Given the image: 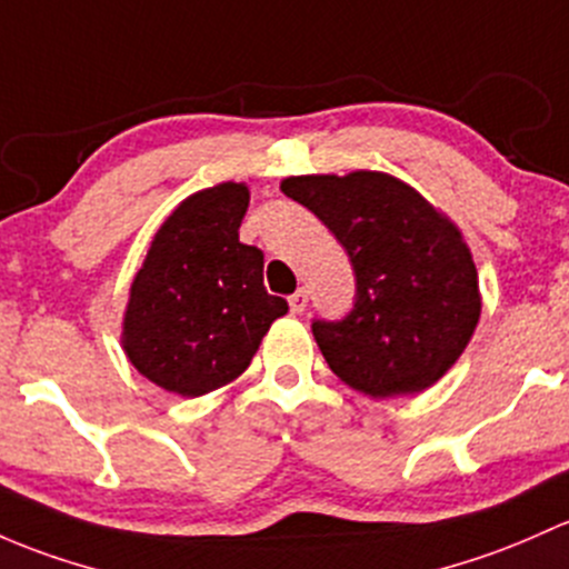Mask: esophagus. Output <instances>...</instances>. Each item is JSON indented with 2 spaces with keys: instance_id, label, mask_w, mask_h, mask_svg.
<instances>
[{
  "instance_id": "34e87169",
  "label": "esophagus",
  "mask_w": 569,
  "mask_h": 569,
  "mask_svg": "<svg viewBox=\"0 0 569 569\" xmlns=\"http://www.w3.org/2000/svg\"><path fill=\"white\" fill-rule=\"evenodd\" d=\"M289 308H291V313H302V310L308 308V291L297 289L295 295L289 297Z\"/></svg>"
}]
</instances>
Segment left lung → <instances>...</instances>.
Returning a JSON list of instances; mask_svg holds the SVG:
<instances>
[{
	"label": "left lung",
	"mask_w": 569,
	"mask_h": 569,
	"mask_svg": "<svg viewBox=\"0 0 569 569\" xmlns=\"http://www.w3.org/2000/svg\"><path fill=\"white\" fill-rule=\"evenodd\" d=\"M280 190L332 231L355 269L349 313L310 325L332 373L370 398L439 381L480 319L477 269L456 226L379 171L289 177Z\"/></svg>",
	"instance_id": "left-lung-1"
}]
</instances>
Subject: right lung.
<instances>
[{
    "mask_svg": "<svg viewBox=\"0 0 569 569\" xmlns=\"http://www.w3.org/2000/svg\"><path fill=\"white\" fill-rule=\"evenodd\" d=\"M248 201L237 182L184 199L130 286L124 351L163 390L199 398L229 385L289 310L283 297L267 295L264 253L239 242Z\"/></svg>",
    "mask_w": 569,
    "mask_h": 569,
    "instance_id": "add662e5",
    "label": "right lung"
}]
</instances>
